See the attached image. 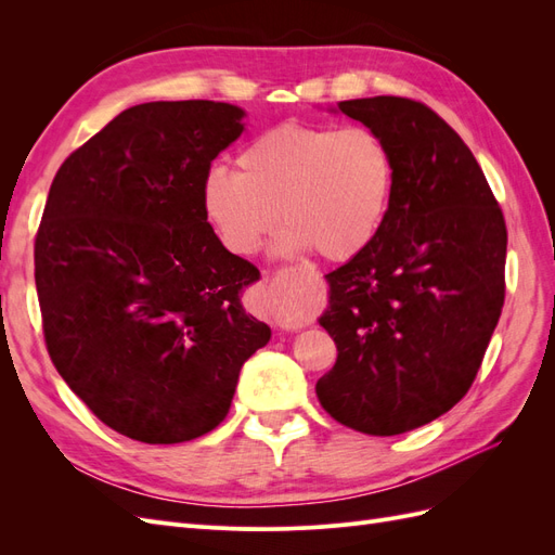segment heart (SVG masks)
Masks as SVG:
<instances>
[{
  "instance_id": "1",
  "label": "heart",
  "mask_w": 555,
  "mask_h": 555,
  "mask_svg": "<svg viewBox=\"0 0 555 555\" xmlns=\"http://www.w3.org/2000/svg\"><path fill=\"white\" fill-rule=\"evenodd\" d=\"M393 190V150L373 127L282 122L241 150L238 173L206 176L204 210L236 255L257 251L280 220L284 251L347 261L377 238Z\"/></svg>"
}]
</instances>
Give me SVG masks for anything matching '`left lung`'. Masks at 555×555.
I'll return each instance as SVG.
<instances>
[{
    "label": "left lung",
    "mask_w": 555,
    "mask_h": 555,
    "mask_svg": "<svg viewBox=\"0 0 555 555\" xmlns=\"http://www.w3.org/2000/svg\"><path fill=\"white\" fill-rule=\"evenodd\" d=\"M340 111L391 145L396 190L377 238L326 275L319 324L338 359L317 398L347 428L400 435L473 386L505 306L507 227L475 155L433 108L371 96Z\"/></svg>",
    "instance_id": "obj_1"
}]
</instances>
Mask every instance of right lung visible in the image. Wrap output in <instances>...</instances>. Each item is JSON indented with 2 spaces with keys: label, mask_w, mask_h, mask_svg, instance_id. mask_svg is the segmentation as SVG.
<instances>
[{
  "label": "right lung",
  "mask_w": 555,
  "mask_h": 555,
  "mask_svg": "<svg viewBox=\"0 0 555 555\" xmlns=\"http://www.w3.org/2000/svg\"><path fill=\"white\" fill-rule=\"evenodd\" d=\"M243 111L190 99L122 111L64 159L35 241L43 338L108 428L188 442L224 422L243 363L271 340L238 292L255 263L204 210L212 159Z\"/></svg>",
  "instance_id": "obj_1"
}]
</instances>
